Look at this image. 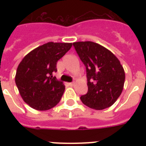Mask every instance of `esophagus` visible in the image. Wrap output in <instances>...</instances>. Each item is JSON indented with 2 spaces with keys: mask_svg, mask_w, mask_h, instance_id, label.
I'll list each match as a JSON object with an SVG mask.
<instances>
[{
  "mask_svg": "<svg viewBox=\"0 0 146 146\" xmlns=\"http://www.w3.org/2000/svg\"><path fill=\"white\" fill-rule=\"evenodd\" d=\"M74 84H75V82H70V83H69V85H70V86H74Z\"/></svg>",
  "mask_w": 146,
  "mask_h": 146,
  "instance_id": "obj_1",
  "label": "esophagus"
}]
</instances>
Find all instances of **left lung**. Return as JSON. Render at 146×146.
I'll list each match as a JSON object with an SVG mask.
<instances>
[{"mask_svg":"<svg viewBox=\"0 0 146 146\" xmlns=\"http://www.w3.org/2000/svg\"><path fill=\"white\" fill-rule=\"evenodd\" d=\"M86 69L88 92L82 103L96 110L111 107L122 92L125 73L120 60L104 47L92 42L73 43Z\"/></svg>","mask_w":146,"mask_h":146,"instance_id":"1","label":"left lung"}]
</instances>
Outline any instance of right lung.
<instances>
[{"instance_id": "1", "label": "right lung", "mask_w": 146, "mask_h": 146, "mask_svg": "<svg viewBox=\"0 0 146 146\" xmlns=\"http://www.w3.org/2000/svg\"><path fill=\"white\" fill-rule=\"evenodd\" d=\"M72 43L48 42L26 55L17 67L15 82L26 104L38 111H47L61 99L65 86L53 76L57 63Z\"/></svg>"}]
</instances>
